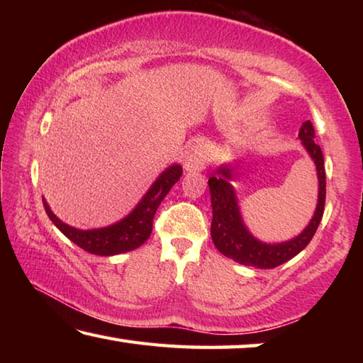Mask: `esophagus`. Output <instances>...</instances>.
<instances>
[{
	"label": "esophagus",
	"instance_id": "obj_1",
	"mask_svg": "<svg viewBox=\"0 0 363 363\" xmlns=\"http://www.w3.org/2000/svg\"><path fill=\"white\" fill-rule=\"evenodd\" d=\"M208 162H210V150H208L205 144L196 143L187 150L184 167H186L187 171H201L206 168Z\"/></svg>",
	"mask_w": 363,
	"mask_h": 363
}]
</instances>
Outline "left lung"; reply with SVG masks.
Here are the masks:
<instances>
[{"label": "left lung", "mask_w": 363, "mask_h": 363, "mask_svg": "<svg viewBox=\"0 0 363 363\" xmlns=\"http://www.w3.org/2000/svg\"><path fill=\"white\" fill-rule=\"evenodd\" d=\"M298 136L303 140V145L309 152L311 158L314 160L317 167L318 203L309 225L290 242L267 245L256 240L251 235L243 224L240 211H238L235 192H233V187L229 182L230 171L225 167L218 169V177L213 176L208 179L213 206V242L224 256L243 264V266H255L259 269H272L280 266V264L291 259L307 247V243L314 237L318 224H320L325 210V194H327V189H325L327 182H325L323 153L320 145L314 143L315 131L311 121L303 123Z\"/></svg>", "instance_id": "8db88e82"}]
</instances>
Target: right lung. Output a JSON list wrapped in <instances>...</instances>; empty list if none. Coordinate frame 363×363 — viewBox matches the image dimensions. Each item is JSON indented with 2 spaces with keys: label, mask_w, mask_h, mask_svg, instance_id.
Masks as SVG:
<instances>
[{
  "label": "right lung",
  "mask_w": 363,
  "mask_h": 363,
  "mask_svg": "<svg viewBox=\"0 0 363 363\" xmlns=\"http://www.w3.org/2000/svg\"><path fill=\"white\" fill-rule=\"evenodd\" d=\"M182 176V168L179 164L169 167L162 176L152 184L149 192L144 195L140 203L134 208V211L121 219L120 223L113 225L104 227V229L94 230H79L75 227L67 225L62 223L56 214L51 211V208L43 200L45 210L49 219L52 220L54 225L64 233V235L77 243L79 248L88 251L91 255L97 256H113L120 253H126L143 245L152 233L153 216H155L157 208L162 203V200L174 186L177 179Z\"/></svg>",
  "instance_id": "1"
}]
</instances>
